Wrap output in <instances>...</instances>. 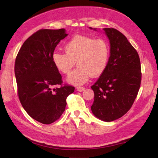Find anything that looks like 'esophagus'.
<instances>
[{"label": "esophagus", "mask_w": 158, "mask_h": 158, "mask_svg": "<svg viewBox=\"0 0 158 158\" xmlns=\"http://www.w3.org/2000/svg\"><path fill=\"white\" fill-rule=\"evenodd\" d=\"M77 90L79 92H83L85 90V88H83V87H78V88H77Z\"/></svg>", "instance_id": "1"}]
</instances>
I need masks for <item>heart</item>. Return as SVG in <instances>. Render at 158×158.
I'll return each mask as SVG.
<instances>
[{
    "mask_svg": "<svg viewBox=\"0 0 158 158\" xmlns=\"http://www.w3.org/2000/svg\"><path fill=\"white\" fill-rule=\"evenodd\" d=\"M65 53L54 52L52 62L60 73L68 75L75 64L78 67L67 78L69 83L81 85L91 76L97 77L105 72L108 64L110 48L104 39L77 35L64 46Z\"/></svg>",
    "mask_w": 158,
    "mask_h": 158,
    "instance_id": "obj_1",
    "label": "heart"
}]
</instances>
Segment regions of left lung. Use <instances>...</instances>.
<instances>
[{
    "label": "left lung",
    "instance_id": "8db88e82",
    "mask_svg": "<svg viewBox=\"0 0 158 158\" xmlns=\"http://www.w3.org/2000/svg\"><path fill=\"white\" fill-rule=\"evenodd\" d=\"M103 31L110 41V57L105 72L91 87L94 92L91 109L98 119L112 122L125 115L135 102L141 66L138 52L122 32L113 28Z\"/></svg>",
    "mask_w": 158,
    "mask_h": 158
}]
</instances>
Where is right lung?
<instances>
[{
    "mask_svg": "<svg viewBox=\"0 0 158 158\" xmlns=\"http://www.w3.org/2000/svg\"><path fill=\"white\" fill-rule=\"evenodd\" d=\"M67 35L64 28L39 30L26 40L15 58L19 101L32 118L43 124L60 118L66 98L75 90V87L62 85V76L52 62L56 47ZM56 85L60 87L53 89Z\"/></svg>",
    "mask_w": 158,
    "mask_h": 158,
    "instance_id": "right-lung-1",
    "label": "right lung"
}]
</instances>
